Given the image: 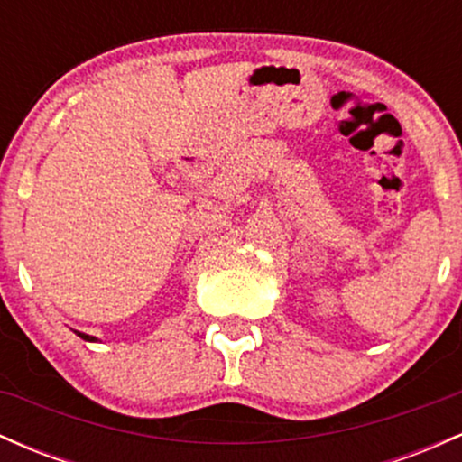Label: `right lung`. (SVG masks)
Returning a JSON list of instances; mask_svg holds the SVG:
<instances>
[{"instance_id":"1","label":"right lung","mask_w":462,"mask_h":462,"mask_svg":"<svg viewBox=\"0 0 462 462\" xmlns=\"http://www.w3.org/2000/svg\"><path fill=\"white\" fill-rule=\"evenodd\" d=\"M78 337H82L84 341H95V337H88V334H82V332H78Z\"/></svg>"}]
</instances>
